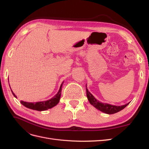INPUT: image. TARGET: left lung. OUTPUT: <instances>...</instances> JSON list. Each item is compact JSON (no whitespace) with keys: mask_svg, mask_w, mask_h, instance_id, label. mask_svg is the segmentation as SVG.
<instances>
[{"mask_svg":"<svg viewBox=\"0 0 149 149\" xmlns=\"http://www.w3.org/2000/svg\"><path fill=\"white\" fill-rule=\"evenodd\" d=\"M86 96H87L88 101H89L90 104H91V105H93L94 107H95L97 109L108 114H114L121 110H123L124 108H125L129 104V103H127L125 105L118 106L109 104H107V103L101 102L99 101H97L96 99L92 95L91 93L88 91L87 88H86Z\"/></svg>","mask_w":149,"mask_h":149,"instance_id":"left-lung-1","label":"left lung"}]
</instances>
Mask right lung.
Wrapping results in <instances>:
<instances>
[{
  "label": "right lung",
  "instance_id": "1",
  "mask_svg": "<svg viewBox=\"0 0 149 149\" xmlns=\"http://www.w3.org/2000/svg\"><path fill=\"white\" fill-rule=\"evenodd\" d=\"M63 84V82L62 84H61V86L60 88V89L59 91H58V93L55 96H53L52 99H50V100H49L48 101L36 102H24L23 101H21L20 103L22 105H24L26 107L29 108V109L38 111H46L47 109H51V108H52L53 107L55 106L60 101L61 93V87H62ZM12 93L13 94V95L15 97H17L15 95V94L13 93L12 91Z\"/></svg>",
  "mask_w": 149,
  "mask_h": 149
}]
</instances>
